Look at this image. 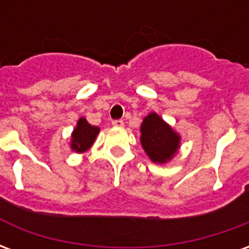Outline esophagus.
<instances>
[{
	"label": "esophagus",
	"instance_id": "1",
	"mask_svg": "<svg viewBox=\"0 0 249 249\" xmlns=\"http://www.w3.org/2000/svg\"><path fill=\"white\" fill-rule=\"evenodd\" d=\"M112 125H113V126H124V121H123V120H113V121H112Z\"/></svg>",
	"mask_w": 249,
	"mask_h": 249
}]
</instances>
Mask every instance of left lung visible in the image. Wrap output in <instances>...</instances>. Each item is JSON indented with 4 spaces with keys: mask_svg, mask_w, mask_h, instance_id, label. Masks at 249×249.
I'll return each instance as SVG.
<instances>
[{
    "mask_svg": "<svg viewBox=\"0 0 249 249\" xmlns=\"http://www.w3.org/2000/svg\"><path fill=\"white\" fill-rule=\"evenodd\" d=\"M141 144L152 161L167 162L178 152L180 136L156 113L146 116L141 124Z\"/></svg>",
    "mask_w": 249,
    "mask_h": 249,
    "instance_id": "1",
    "label": "left lung"
}]
</instances>
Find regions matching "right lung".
<instances>
[{"label": "right lung", "instance_id": "obj_1", "mask_svg": "<svg viewBox=\"0 0 249 249\" xmlns=\"http://www.w3.org/2000/svg\"><path fill=\"white\" fill-rule=\"evenodd\" d=\"M97 126H92L87 120L81 117L71 135V149L76 152H85L92 146L93 141L98 135Z\"/></svg>", "mask_w": 249, "mask_h": 249}]
</instances>
